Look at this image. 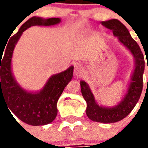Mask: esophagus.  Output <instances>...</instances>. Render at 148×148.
Wrapping results in <instances>:
<instances>
[{"instance_id": "34e87169", "label": "esophagus", "mask_w": 148, "mask_h": 148, "mask_svg": "<svg viewBox=\"0 0 148 148\" xmlns=\"http://www.w3.org/2000/svg\"><path fill=\"white\" fill-rule=\"evenodd\" d=\"M83 67L82 66L80 65L79 63L74 65V74L77 77H80L81 75L83 73Z\"/></svg>"}]
</instances>
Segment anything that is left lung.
Listing matches in <instances>:
<instances>
[{
    "mask_svg": "<svg viewBox=\"0 0 148 148\" xmlns=\"http://www.w3.org/2000/svg\"><path fill=\"white\" fill-rule=\"evenodd\" d=\"M101 24L112 31L118 40L127 47L135 58V70L131 78L127 93L121 102L113 107H104L97 105L93 93L85 81H81V91L87 104L86 115L91 121L109 124L121 121L134 109L143 90V74L144 71V57L140 46L131 36L127 27L116 19L103 21ZM148 70V62H147Z\"/></svg>",
    "mask_w": 148,
    "mask_h": 148,
    "instance_id": "obj_1",
    "label": "left lung"
}]
</instances>
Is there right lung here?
<instances>
[{
    "instance_id": "add662e5",
    "label": "right lung",
    "mask_w": 148,
    "mask_h": 148,
    "mask_svg": "<svg viewBox=\"0 0 148 148\" xmlns=\"http://www.w3.org/2000/svg\"><path fill=\"white\" fill-rule=\"evenodd\" d=\"M60 21L59 18H30L21 26L17 33L12 37L5 52L2 51L4 52L3 56V54L0 53V100L1 97L9 110L23 122L33 126L45 125L55 120L58 112V100L72 79L74 66H71L63 72L52 75L39 92L30 93L21 87L12 75V53L21 35L28 27L36 25L51 26L60 23Z\"/></svg>"
}]
</instances>
